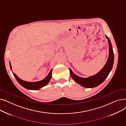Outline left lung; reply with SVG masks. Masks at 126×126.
<instances>
[{
    "label": "left lung",
    "mask_w": 126,
    "mask_h": 126,
    "mask_svg": "<svg viewBox=\"0 0 126 126\" xmlns=\"http://www.w3.org/2000/svg\"><path fill=\"white\" fill-rule=\"evenodd\" d=\"M106 37L108 39L109 44V57L104 67L97 74L87 78H83L76 75L71 69L69 68L70 75L73 80L84 87L94 88L100 85L108 76L113 67L114 63V53L109 38L106 36Z\"/></svg>",
    "instance_id": "1"
}]
</instances>
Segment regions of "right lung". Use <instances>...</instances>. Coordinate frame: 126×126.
<instances>
[{"instance_id":"1","label":"right lung","mask_w":126,"mask_h":126,"mask_svg":"<svg viewBox=\"0 0 126 126\" xmlns=\"http://www.w3.org/2000/svg\"><path fill=\"white\" fill-rule=\"evenodd\" d=\"M10 68L12 70V66L11 63H10ZM52 69L50 70L49 73L48 75L47 76L45 79H44L43 80L39 81V82H26L23 81L21 79L19 78L14 73H13V74L16 78L17 80V82L20 84L22 86L24 87L26 89H30V90H38L40 88H41V87L47 85L49 82L50 81V79L51 78V72H52Z\"/></svg>"}]
</instances>
